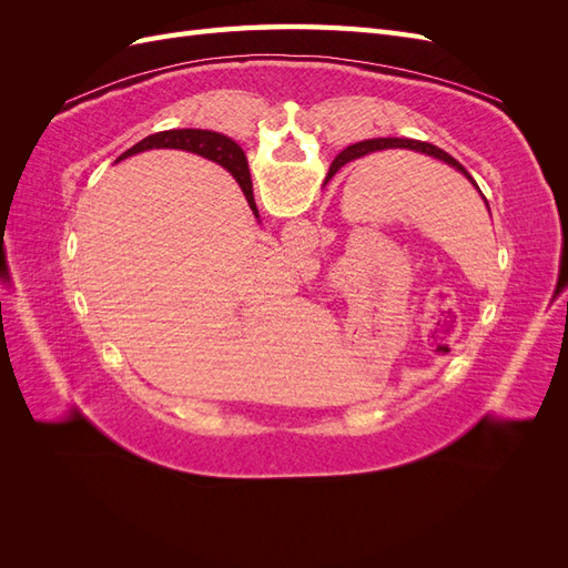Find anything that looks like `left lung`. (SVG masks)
<instances>
[{"instance_id": "left-lung-1", "label": "left lung", "mask_w": 568, "mask_h": 568, "mask_svg": "<svg viewBox=\"0 0 568 568\" xmlns=\"http://www.w3.org/2000/svg\"><path fill=\"white\" fill-rule=\"evenodd\" d=\"M388 142H384V144H379V142H374V140H367V142H359V144H353V146H348V149H343L338 156L334 159V163H332V168H329V175H326V180H332L334 175H336V170L338 168H343L346 163H351V161H355V159H363V156H367V153H372L374 149H382V146H386ZM412 151H419V153H424V156H432V159H436V161H440V163H445L448 168H453V170H457V173L462 175V178H467V182L476 189V192L480 194V189H478V184L474 182V178L467 173V170H464V165L459 163V161H455L450 153H445L443 149H438V146H434V144H428V142H417V140H407L405 142ZM480 199H484V203H486V209H488V213H490V205H488V201H486V196L480 194Z\"/></svg>"}]
</instances>
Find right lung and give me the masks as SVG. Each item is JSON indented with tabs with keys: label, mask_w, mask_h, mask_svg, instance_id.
<instances>
[{
	"label": "right lung",
	"mask_w": 568,
	"mask_h": 568,
	"mask_svg": "<svg viewBox=\"0 0 568 568\" xmlns=\"http://www.w3.org/2000/svg\"><path fill=\"white\" fill-rule=\"evenodd\" d=\"M149 149H182L189 153H199V156L230 170L232 178L239 182V186H242V192L248 201V209L253 211L255 217H261L257 215L255 201H253V184H251V175H248L246 153L234 140H230V136L220 134V132H211V130H163L156 134H149L146 140L128 149L118 161L130 159V156H134V153H142Z\"/></svg>",
	"instance_id": "obj_1"
}]
</instances>
